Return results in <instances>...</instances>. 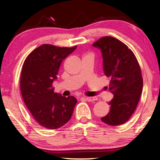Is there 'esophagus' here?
<instances>
[{"mask_svg":"<svg viewBox=\"0 0 160 160\" xmlns=\"http://www.w3.org/2000/svg\"><path fill=\"white\" fill-rule=\"evenodd\" d=\"M86 101L88 102H92V101H95L97 100V97H84Z\"/></svg>","mask_w":160,"mask_h":160,"instance_id":"34e87169","label":"esophagus"}]
</instances>
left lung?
I'll return each instance as SVG.
<instances>
[{
    "instance_id": "1",
    "label": "left lung",
    "mask_w": 160,
    "mask_h": 160,
    "mask_svg": "<svg viewBox=\"0 0 160 160\" xmlns=\"http://www.w3.org/2000/svg\"><path fill=\"white\" fill-rule=\"evenodd\" d=\"M102 52L103 70L111 78L109 89L113 94L108 114L101 118L110 126L121 125L131 118L142 91L138 62L127 46L112 37H104L92 44Z\"/></svg>"
}]
</instances>
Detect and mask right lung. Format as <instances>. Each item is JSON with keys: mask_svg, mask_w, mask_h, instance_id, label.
<instances>
[{"mask_svg": "<svg viewBox=\"0 0 160 160\" xmlns=\"http://www.w3.org/2000/svg\"><path fill=\"white\" fill-rule=\"evenodd\" d=\"M77 47H58L42 45L25 59L20 77L22 96L31 114L43 127L56 129L71 118L77 99L54 92L53 81L57 80L63 59Z\"/></svg>", "mask_w": 160, "mask_h": 160, "instance_id": "obj_1", "label": "right lung"}]
</instances>
